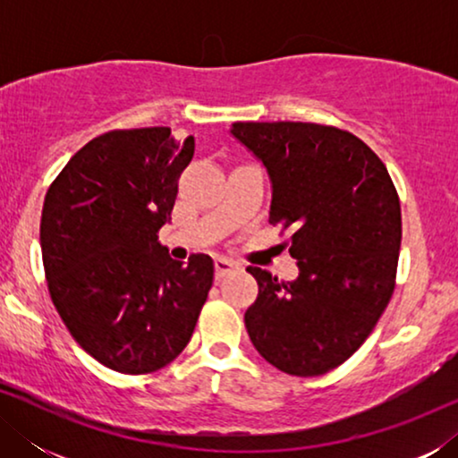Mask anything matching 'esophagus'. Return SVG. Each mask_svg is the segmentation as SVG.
I'll use <instances>...</instances> for the list:
<instances>
[{
    "instance_id": "esophagus-1",
    "label": "esophagus",
    "mask_w": 458,
    "mask_h": 458,
    "mask_svg": "<svg viewBox=\"0 0 458 458\" xmlns=\"http://www.w3.org/2000/svg\"><path fill=\"white\" fill-rule=\"evenodd\" d=\"M237 268V265L233 260L229 259H223V256H218V259H215V273H216V279H223L225 275L233 273Z\"/></svg>"
}]
</instances>
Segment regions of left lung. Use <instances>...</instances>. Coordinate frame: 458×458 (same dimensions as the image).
<instances>
[{
  "mask_svg": "<svg viewBox=\"0 0 458 458\" xmlns=\"http://www.w3.org/2000/svg\"><path fill=\"white\" fill-rule=\"evenodd\" d=\"M271 179L268 223L293 231L298 277L259 267V298L246 310L254 348L279 371L315 377L362 346L390 302L403 218L377 154L348 131L315 123H233Z\"/></svg>",
  "mask_w": 458,
  "mask_h": 458,
  "instance_id": "8db88e82",
  "label": "left lung"
}]
</instances>
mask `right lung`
<instances>
[{
    "mask_svg": "<svg viewBox=\"0 0 458 458\" xmlns=\"http://www.w3.org/2000/svg\"><path fill=\"white\" fill-rule=\"evenodd\" d=\"M193 137L168 127L108 131L68 160L41 212L49 296L87 354L118 373L158 371L191 340L215 279L208 254L173 260L171 221Z\"/></svg>",
    "mask_w": 458,
    "mask_h": 458,
    "instance_id": "obj_1",
    "label": "right lung"
}]
</instances>
